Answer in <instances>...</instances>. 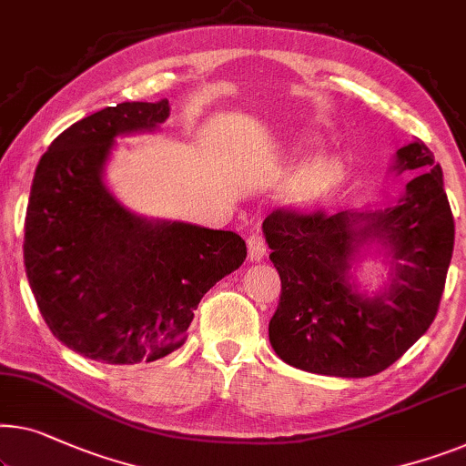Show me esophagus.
<instances>
[{"mask_svg":"<svg viewBox=\"0 0 466 466\" xmlns=\"http://www.w3.org/2000/svg\"><path fill=\"white\" fill-rule=\"evenodd\" d=\"M267 254V244H265V238H262L260 233H249L248 238V258L252 262H258L265 258Z\"/></svg>","mask_w":466,"mask_h":466,"instance_id":"1","label":"esophagus"}]
</instances>
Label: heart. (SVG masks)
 I'll list each match as a JSON object with an SVG mask.
<instances>
[{"label":"heart","mask_w":466,"mask_h":466,"mask_svg":"<svg viewBox=\"0 0 466 466\" xmlns=\"http://www.w3.org/2000/svg\"><path fill=\"white\" fill-rule=\"evenodd\" d=\"M334 166L326 159H315L311 164L302 166L296 177L289 180L288 187V199L296 206L311 204V201L319 199L321 195L329 191L334 185Z\"/></svg>","instance_id":"obj_1"}]
</instances>
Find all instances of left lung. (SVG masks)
I'll return each instance as SVG.
<instances>
[{"mask_svg":"<svg viewBox=\"0 0 466 466\" xmlns=\"http://www.w3.org/2000/svg\"><path fill=\"white\" fill-rule=\"evenodd\" d=\"M390 170L418 174L387 208L275 210L262 222L281 278L268 340L289 366L366 379L400 360L433 323L454 249L443 172L420 140L397 149ZM366 247L390 265L388 283L372 295L352 278Z\"/></svg>","mask_w":466,"mask_h":466,"instance_id":"8db88e82","label":"left lung"}]
</instances>
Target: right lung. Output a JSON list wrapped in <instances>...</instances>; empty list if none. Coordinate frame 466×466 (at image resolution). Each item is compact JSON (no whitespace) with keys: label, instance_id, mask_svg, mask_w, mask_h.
Masks as SVG:
<instances>
[{"label":"right lung","instance_id":"add662e5","mask_svg":"<svg viewBox=\"0 0 466 466\" xmlns=\"http://www.w3.org/2000/svg\"><path fill=\"white\" fill-rule=\"evenodd\" d=\"M167 116V100L92 113L54 138L33 177L26 279L50 332L87 360L132 366L172 353L204 294L246 260L238 233L140 217L106 187L116 138Z\"/></svg>","mask_w":466,"mask_h":466}]
</instances>
